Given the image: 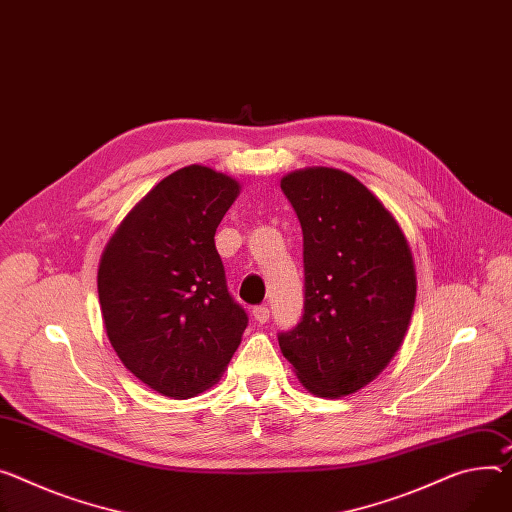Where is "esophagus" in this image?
<instances>
[{"label":"esophagus","instance_id":"esophagus-1","mask_svg":"<svg viewBox=\"0 0 512 512\" xmlns=\"http://www.w3.org/2000/svg\"><path fill=\"white\" fill-rule=\"evenodd\" d=\"M254 320L258 322V324H266L268 322V318H270V311H268V307L266 305H258V307H254Z\"/></svg>","mask_w":512,"mask_h":512}]
</instances>
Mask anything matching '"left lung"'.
I'll return each mask as SVG.
<instances>
[{
    "label": "left lung",
    "mask_w": 512,
    "mask_h": 512,
    "mask_svg": "<svg viewBox=\"0 0 512 512\" xmlns=\"http://www.w3.org/2000/svg\"><path fill=\"white\" fill-rule=\"evenodd\" d=\"M281 188L303 231L305 301L279 346L311 393L348 396L404 342L416 301L412 252L398 221L355 176L305 168Z\"/></svg>",
    "instance_id": "left-lung-1"
}]
</instances>
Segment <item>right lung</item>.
Masks as SVG:
<instances>
[{"instance_id": "add662e5", "label": "right lung", "mask_w": 512, "mask_h": 512, "mask_svg": "<svg viewBox=\"0 0 512 512\" xmlns=\"http://www.w3.org/2000/svg\"><path fill=\"white\" fill-rule=\"evenodd\" d=\"M240 194L233 178L186 166L125 217L98 266L106 336L123 365L162 396L211 387L248 326L227 291L215 231Z\"/></svg>"}]
</instances>
